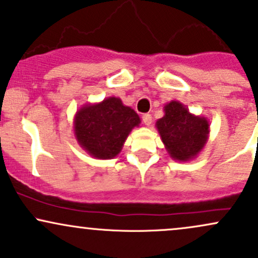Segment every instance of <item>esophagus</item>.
Here are the masks:
<instances>
[{"instance_id":"obj_1","label":"esophagus","mask_w":258,"mask_h":258,"mask_svg":"<svg viewBox=\"0 0 258 258\" xmlns=\"http://www.w3.org/2000/svg\"><path fill=\"white\" fill-rule=\"evenodd\" d=\"M142 120H143V122L146 123L147 126H149L150 123H152V115L150 114H143L142 115Z\"/></svg>"}]
</instances>
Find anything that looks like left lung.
Returning <instances> with one entry per match:
<instances>
[{
  "instance_id": "1",
  "label": "left lung",
  "mask_w": 258,
  "mask_h": 258,
  "mask_svg": "<svg viewBox=\"0 0 258 258\" xmlns=\"http://www.w3.org/2000/svg\"><path fill=\"white\" fill-rule=\"evenodd\" d=\"M162 142L173 159H193L206 144L209 122L205 117L194 116L179 102L165 105L164 117L156 122Z\"/></svg>"
}]
</instances>
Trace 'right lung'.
Instances as JSON below:
<instances>
[{
    "label": "right lung",
    "mask_w": 258,
    "mask_h": 258,
    "mask_svg": "<svg viewBox=\"0 0 258 258\" xmlns=\"http://www.w3.org/2000/svg\"><path fill=\"white\" fill-rule=\"evenodd\" d=\"M139 122L137 112L119 98L110 97L99 104L80 109L75 116V135L92 156L111 159L121 152L128 133Z\"/></svg>",
    "instance_id": "1"
}]
</instances>
